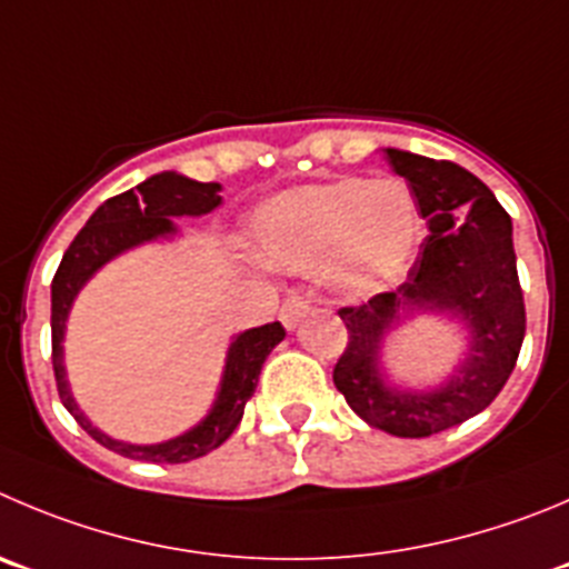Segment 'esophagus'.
Returning a JSON list of instances; mask_svg holds the SVG:
<instances>
[{
	"label": "esophagus",
	"instance_id": "esophagus-1",
	"mask_svg": "<svg viewBox=\"0 0 569 569\" xmlns=\"http://www.w3.org/2000/svg\"><path fill=\"white\" fill-rule=\"evenodd\" d=\"M309 309H311V302L306 300V297H300V295L286 297L283 306H280V322H283L286 328H295L302 317L309 315Z\"/></svg>",
	"mask_w": 569,
	"mask_h": 569
}]
</instances>
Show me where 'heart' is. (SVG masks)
<instances>
[{"label": "heart", "instance_id": "heart-1", "mask_svg": "<svg viewBox=\"0 0 569 569\" xmlns=\"http://www.w3.org/2000/svg\"><path fill=\"white\" fill-rule=\"evenodd\" d=\"M252 249L283 272L322 269L345 297H370L405 272L421 238L412 190L398 179L300 184L260 204Z\"/></svg>", "mask_w": 569, "mask_h": 569}]
</instances>
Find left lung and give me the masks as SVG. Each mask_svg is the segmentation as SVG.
I'll return each mask as SVG.
<instances>
[{
    "instance_id": "1",
    "label": "left lung",
    "mask_w": 569,
    "mask_h": 569,
    "mask_svg": "<svg viewBox=\"0 0 569 569\" xmlns=\"http://www.w3.org/2000/svg\"><path fill=\"white\" fill-rule=\"evenodd\" d=\"M387 162L410 182L429 236L396 291L339 309L348 345L333 385L370 427L398 438H429L469 421L500 396L525 339V300L511 216L466 168L387 148ZM452 313L470 328V353L446 386L398 391L380 373V339L401 310Z\"/></svg>"
}]
</instances>
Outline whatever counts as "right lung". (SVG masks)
<instances>
[{"mask_svg": "<svg viewBox=\"0 0 569 569\" xmlns=\"http://www.w3.org/2000/svg\"><path fill=\"white\" fill-rule=\"evenodd\" d=\"M219 182H196V179L182 177V173L164 171L157 177L146 179L137 188L126 190L120 196L106 199L92 219L87 221L76 241L69 243L63 252L61 267L52 278V370H56V385L61 405L67 407L69 416L76 418L100 446L111 452L123 455L131 460H146V463H188V460L204 458L207 452L219 449L243 418V407L252 398L258 387V376L274 345L286 337L280 322H267L260 328L238 333L227 353L224 376H221V390L216 396V405L207 412L201 423H196L190 432L179 435L173 440L151 446L126 443L114 440L98 427L89 423V418L78 410L76 398L69 392L67 370H63V328H67L69 309L78 291L83 289L89 278L98 272L103 263L117 258L120 252L140 243L153 241V238H168L177 232L173 216H204L221 204Z\"/></svg>", "mask_w": 569, "mask_h": 569, "instance_id": "right-lung-1", "label": "right lung"}]
</instances>
